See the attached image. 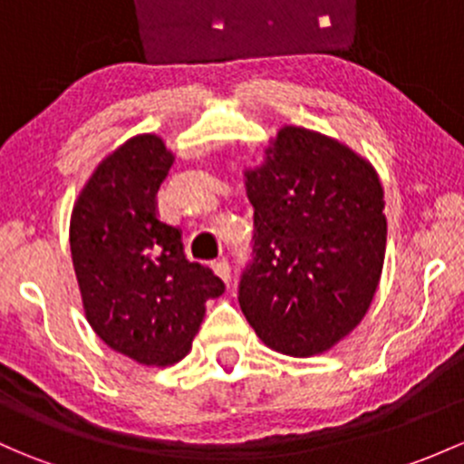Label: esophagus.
Segmentation results:
<instances>
[{
    "label": "esophagus",
    "instance_id": "esophagus-1",
    "mask_svg": "<svg viewBox=\"0 0 464 464\" xmlns=\"http://www.w3.org/2000/svg\"><path fill=\"white\" fill-rule=\"evenodd\" d=\"M213 273H216L219 280H224V282L231 280V266H228V260H224L222 257V260L213 262Z\"/></svg>",
    "mask_w": 464,
    "mask_h": 464
}]
</instances>
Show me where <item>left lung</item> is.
Segmentation results:
<instances>
[{"mask_svg":"<svg viewBox=\"0 0 464 464\" xmlns=\"http://www.w3.org/2000/svg\"><path fill=\"white\" fill-rule=\"evenodd\" d=\"M253 265L240 306L277 353L311 358L367 315L387 248L384 191L373 164L304 126H282L260 167L245 169Z\"/></svg>","mask_w":464,"mask_h":464,"instance_id":"8db88e82","label":"left lung"}]
</instances>
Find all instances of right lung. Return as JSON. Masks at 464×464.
I'll return each instance as SVG.
<instances>
[{"label":"right lung","mask_w":464,"mask_h":464,"mask_svg":"<svg viewBox=\"0 0 464 464\" xmlns=\"http://www.w3.org/2000/svg\"><path fill=\"white\" fill-rule=\"evenodd\" d=\"M173 160L160 135H133L97 164L71 213L86 320L102 343L146 367L179 362L207 300L224 294L211 269L187 260L179 228L158 218L155 195Z\"/></svg>","instance_id":"right-lung-1"}]
</instances>
